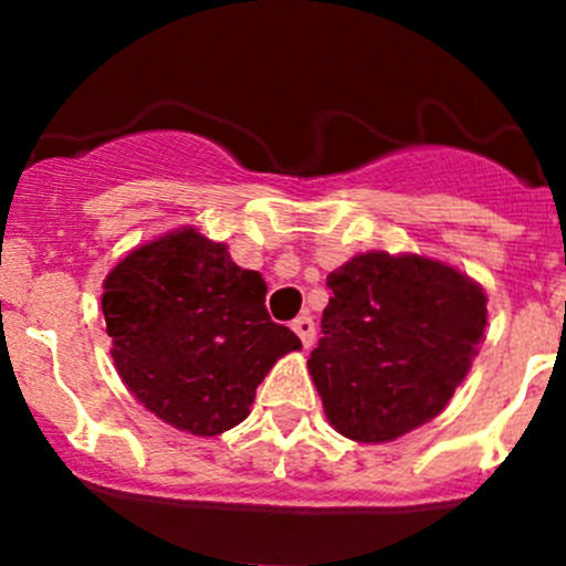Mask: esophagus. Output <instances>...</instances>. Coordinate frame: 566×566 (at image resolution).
<instances>
[{"label":"esophagus","instance_id":"esophagus-1","mask_svg":"<svg viewBox=\"0 0 566 566\" xmlns=\"http://www.w3.org/2000/svg\"><path fill=\"white\" fill-rule=\"evenodd\" d=\"M293 331L298 334V339L304 342V347H312V342H315V319L310 315H301L293 319Z\"/></svg>","mask_w":566,"mask_h":566}]
</instances>
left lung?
I'll list each match as a JSON object with an SVG mask.
<instances>
[{
  "label": "left lung",
  "instance_id": "left-lung-1",
  "mask_svg": "<svg viewBox=\"0 0 566 566\" xmlns=\"http://www.w3.org/2000/svg\"><path fill=\"white\" fill-rule=\"evenodd\" d=\"M328 287L306 367L334 430L386 443L436 419L484 339V290L447 262L386 251L347 260Z\"/></svg>",
  "mask_w": 566,
  "mask_h": 566
}]
</instances>
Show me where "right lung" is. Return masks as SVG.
I'll return each mask as SVG.
<instances>
[{"instance_id":"add662e5","label":"right lung","mask_w":566,"mask_h":566,"mask_svg":"<svg viewBox=\"0 0 566 566\" xmlns=\"http://www.w3.org/2000/svg\"><path fill=\"white\" fill-rule=\"evenodd\" d=\"M265 282L193 227L134 249L104 282L106 334L128 391L191 436L241 424L256 386L301 339L273 323Z\"/></svg>"}]
</instances>
